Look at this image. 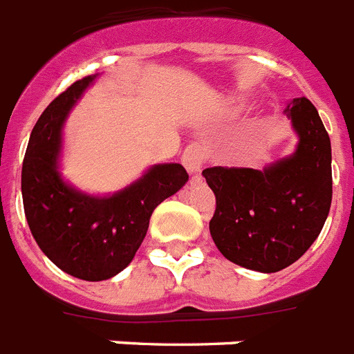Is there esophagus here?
<instances>
[{
	"label": "esophagus",
	"mask_w": 354,
	"mask_h": 354,
	"mask_svg": "<svg viewBox=\"0 0 354 354\" xmlns=\"http://www.w3.org/2000/svg\"><path fill=\"white\" fill-rule=\"evenodd\" d=\"M206 159V149L203 144H190L188 148L185 149V153H183V164H185V168L188 169V174L195 175L199 174L201 168H203V162Z\"/></svg>",
	"instance_id": "34e87169"
}]
</instances>
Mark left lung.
<instances>
[{
    "label": "left lung",
    "instance_id": "obj_1",
    "mask_svg": "<svg viewBox=\"0 0 354 354\" xmlns=\"http://www.w3.org/2000/svg\"><path fill=\"white\" fill-rule=\"evenodd\" d=\"M298 144L263 169H203L216 194L212 239L239 267L278 272L304 256L320 236L333 199L330 140L305 97L285 107Z\"/></svg>",
    "mask_w": 354,
    "mask_h": 354
}]
</instances>
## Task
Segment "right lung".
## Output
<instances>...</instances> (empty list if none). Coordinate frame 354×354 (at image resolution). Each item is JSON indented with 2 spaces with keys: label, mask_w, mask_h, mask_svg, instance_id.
Segmentation results:
<instances>
[{
  "label": "right lung",
  "mask_w": 354,
  "mask_h": 354,
  "mask_svg": "<svg viewBox=\"0 0 354 354\" xmlns=\"http://www.w3.org/2000/svg\"><path fill=\"white\" fill-rule=\"evenodd\" d=\"M98 75L75 82L50 102L30 133L21 168L25 217L41 252L64 272L102 281L122 272L146 237L153 210L188 180L177 162L155 164L107 195L78 190L62 177V129Z\"/></svg>",
  "instance_id": "obj_1"
}]
</instances>
